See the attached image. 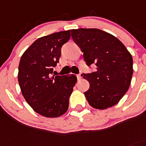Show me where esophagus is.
I'll return each mask as SVG.
<instances>
[{
  "instance_id": "obj_1",
  "label": "esophagus",
  "mask_w": 146,
  "mask_h": 146,
  "mask_svg": "<svg viewBox=\"0 0 146 146\" xmlns=\"http://www.w3.org/2000/svg\"><path fill=\"white\" fill-rule=\"evenodd\" d=\"M81 74H79V75H77V78H78V81H80V80L81 79Z\"/></svg>"
}]
</instances>
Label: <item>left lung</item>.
I'll list each match as a JSON object with an SVG mask.
<instances>
[{
  "mask_svg": "<svg viewBox=\"0 0 146 146\" xmlns=\"http://www.w3.org/2000/svg\"><path fill=\"white\" fill-rule=\"evenodd\" d=\"M71 36L86 65L95 64L96 71L81 75L89 82L84 93L90 106L106 110L117 104L125 94L133 73V58L117 37L98 29H71Z\"/></svg>",
  "mask_w": 146,
  "mask_h": 146,
  "instance_id": "8db88e82",
  "label": "left lung"
}]
</instances>
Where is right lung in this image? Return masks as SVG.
<instances>
[{"label":"right lung","mask_w":146,"mask_h":146,"mask_svg":"<svg viewBox=\"0 0 146 146\" xmlns=\"http://www.w3.org/2000/svg\"><path fill=\"white\" fill-rule=\"evenodd\" d=\"M70 37L68 30L39 38L20 60L18 81L23 96L34 111L46 117H58L66 112L77 81L73 74L52 76L61 47Z\"/></svg>","instance_id":"1"}]
</instances>
